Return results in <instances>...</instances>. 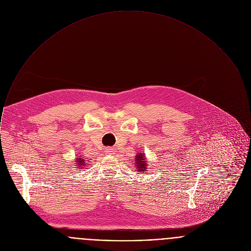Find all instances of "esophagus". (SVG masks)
<instances>
[{"mask_svg": "<svg viewBox=\"0 0 251 251\" xmlns=\"http://www.w3.org/2000/svg\"><path fill=\"white\" fill-rule=\"evenodd\" d=\"M105 152H106V153H108V154H111V155L115 154V151H114V149H113V148H106Z\"/></svg>", "mask_w": 251, "mask_h": 251, "instance_id": "34e87169", "label": "esophagus"}]
</instances>
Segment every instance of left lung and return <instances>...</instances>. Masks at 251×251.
<instances>
[{
	"label": "left lung",
	"mask_w": 251,
	"mask_h": 251,
	"mask_svg": "<svg viewBox=\"0 0 251 251\" xmlns=\"http://www.w3.org/2000/svg\"><path fill=\"white\" fill-rule=\"evenodd\" d=\"M134 165L136 167L135 172H143L146 173L147 172V167H148V163L146 162V158L144 156V154L139 153L135 156V160H134Z\"/></svg>",
	"instance_id": "8db88e82"
}]
</instances>
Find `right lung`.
I'll return each mask as SVG.
<instances>
[{"label": "right lung", "mask_w": 251, "mask_h": 251, "mask_svg": "<svg viewBox=\"0 0 251 251\" xmlns=\"http://www.w3.org/2000/svg\"><path fill=\"white\" fill-rule=\"evenodd\" d=\"M79 157H80V156H79ZM86 163H87V162L84 160V158H83V159H82V158H79V159H76V163H75V164L77 165L76 167H78L79 168H84V167L87 166ZM85 169H86V168H85Z\"/></svg>", "instance_id": "1"}]
</instances>
